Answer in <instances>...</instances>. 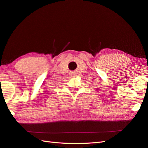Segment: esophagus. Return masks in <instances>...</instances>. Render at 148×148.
<instances>
[{
    "label": "esophagus",
    "mask_w": 148,
    "mask_h": 148,
    "mask_svg": "<svg viewBox=\"0 0 148 148\" xmlns=\"http://www.w3.org/2000/svg\"><path fill=\"white\" fill-rule=\"evenodd\" d=\"M70 75H71L72 77H76V75H77V73H75V72H73V73H70Z\"/></svg>",
    "instance_id": "obj_1"
}]
</instances>
